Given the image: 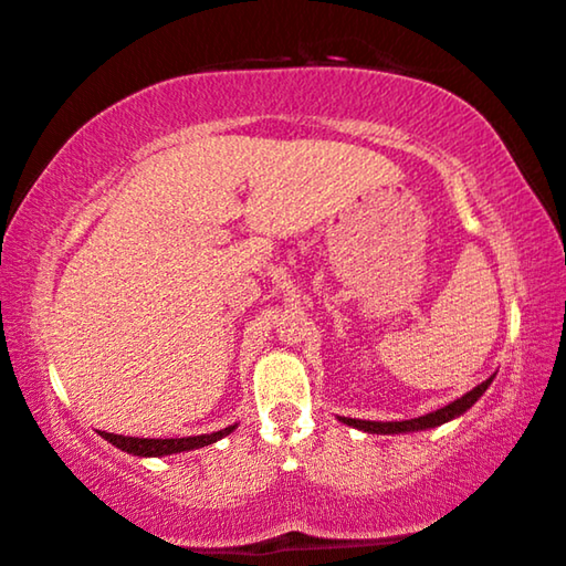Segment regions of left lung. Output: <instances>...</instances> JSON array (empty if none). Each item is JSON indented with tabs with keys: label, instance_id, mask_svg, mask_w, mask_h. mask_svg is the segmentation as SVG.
<instances>
[{
	"label": "left lung",
	"instance_id": "left-lung-1",
	"mask_svg": "<svg viewBox=\"0 0 566 566\" xmlns=\"http://www.w3.org/2000/svg\"><path fill=\"white\" fill-rule=\"evenodd\" d=\"M492 379H495V374H492L490 379H484L482 385L469 389L467 395H461L459 400H453L449 405H443V408H439V410L426 412V416H418V418H410V420H359V418H344V416H338V420H340V423L352 426V428H359V431H364V433H377V436L431 431V428H439L443 423H449V420H453V418L464 416V412L472 408V405L480 400L484 392H488Z\"/></svg>",
	"mask_w": 566,
	"mask_h": 566
}]
</instances>
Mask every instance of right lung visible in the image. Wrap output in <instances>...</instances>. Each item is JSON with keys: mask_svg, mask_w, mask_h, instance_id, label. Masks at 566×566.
<instances>
[{"mask_svg": "<svg viewBox=\"0 0 566 566\" xmlns=\"http://www.w3.org/2000/svg\"><path fill=\"white\" fill-rule=\"evenodd\" d=\"M235 428H238V423L222 428V431H214V433L187 436V439H135V436H117V433H107V431H99V436L113 446H117L120 451L133 453V457H171V453L195 451V449H202V446H210L214 441L226 439V436L233 433Z\"/></svg>", "mask_w": 566, "mask_h": 566, "instance_id": "obj_1", "label": "right lung"}]
</instances>
